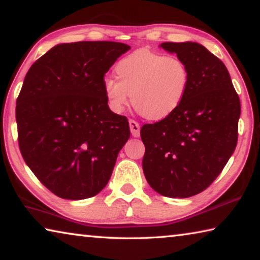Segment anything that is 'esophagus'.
<instances>
[{"label":"esophagus","mask_w":260,"mask_h":260,"mask_svg":"<svg viewBox=\"0 0 260 260\" xmlns=\"http://www.w3.org/2000/svg\"><path fill=\"white\" fill-rule=\"evenodd\" d=\"M129 128H131V133L134 138H139L140 136V125L139 122H136L135 120H129Z\"/></svg>","instance_id":"esophagus-1"}]
</instances>
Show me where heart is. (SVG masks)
Segmentation results:
<instances>
[{
	"label": "heart",
	"instance_id": "obj_1",
	"mask_svg": "<svg viewBox=\"0 0 260 260\" xmlns=\"http://www.w3.org/2000/svg\"><path fill=\"white\" fill-rule=\"evenodd\" d=\"M118 79L107 77L103 90L112 111L120 113L132 103L151 120L164 119L179 108L186 96L189 70L179 57L141 49L118 61Z\"/></svg>",
	"mask_w": 260,
	"mask_h": 260
}]
</instances>
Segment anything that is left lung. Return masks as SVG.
<instances>
[{"mask_svg":"<svg viewBox=\"0 0 260 260\" xmlns=\"http://www.w3.org/2000/svg\"><path fill=\"white\" fill-rule=\"evenodd\" d=\"M159 47L186 63L190 80L173 113L141 128L143 173L160 195L186 199L208 188L234 152L241 103L225 64L204 46Z\"/></svg>","mask_w":260,"mask_h":260,"instance_id":"obj_1","label":"left lung"}]
</instances>
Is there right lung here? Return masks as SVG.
<instances>
[{
	"mask_svg": "<svg viewBox=\"0 0 260 260\" xmlns=\"http://www.w3.org/2000/svg\"><path fill=\"white\" fill-rule=\"evenodd\" d=\"M129 49L111 41L59 43L26 74L16 107L20 152L60 199L98 195L129 139L128 120L110 110L103 90L105 73Z\"/></svg>",
	"mask_w": 260,
	"mask_h": 260,
	"instance_id": "1",
	"label": "right lung"
}]
</instances>
